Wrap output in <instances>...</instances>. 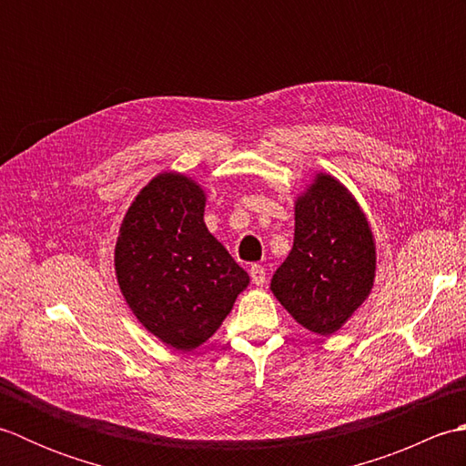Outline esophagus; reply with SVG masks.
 Instances as JSON below:
<instances>
[{"instance_id": "34e87169", "label": "esophagus", "mask_w": 466, "mask_h": 466, "mask_svg": "<svg viewBox=\"0 0 466 466\" xmlns=\"http://www.w3.org/2000/svg\"><path fill=\"white\" fill-rule=\"evenodd\" d=\"M250 279H252V284H256V286H264L266 284V270L262 268L260 264H252L250 266Z\"/></svg>"}]
</instances>
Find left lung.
Listing matches in <instances>:
<instances>
[{"mask_svg": "<svg viewBox=\"0 0 466 466\" xmlns=\"http://www.w3.org/2000/svg\"><path fill=\"white\" fill-rule=\"evenodd\" d=\"M376 242L352 192L319 172L294 200V246L270 290L306 330L332 336L372 292Z\"/></svg>", "mask_w": 466, "mask_h": 466, "instance_id": "1", "label": "left lung"}]
</instances>
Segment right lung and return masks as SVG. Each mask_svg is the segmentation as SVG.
I'll return each mask as SVG.
<instances>
[{
  "label": "right lung",
  "instance_id": "1",
  "mask_svg": "<svg viewBox=\"0 0 466 466\" xmlns=\"http://www.w3.org/2000/svg\"><path fill=\"white\" fill-rule=\"evenodd\" d=\"M206 190L166 170L147 182L117 234L114 266L127 309L170 349L190 352L220 329L250 284L204 222Z\"/></svg>",
  "mask_w": 466,
  "mask_h": 466
}]
</instances>
